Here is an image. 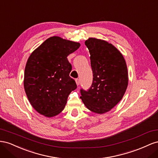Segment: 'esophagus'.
I'll return each instance as SVG.
<instances>
[{"mask_svg": "<svg viewBox=\"0 0 158 158\" xmlns=\"http://www.w3.org/2000/svg\"><path fill=\"white\" fill-rule=\"evenodd\" d=\"M75 82H76V84H77V85H79V83H80V81H79V79H75Z\"/></svg>", "mask_w": 158, "mask_h": 158, "instance_id": "obj_1", "label": "esophagus"}]
</instances>
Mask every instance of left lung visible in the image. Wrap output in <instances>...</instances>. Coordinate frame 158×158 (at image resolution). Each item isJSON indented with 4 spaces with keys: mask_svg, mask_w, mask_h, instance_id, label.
<instances>
[{
    "mask_svg": "<svg viewBox=\"0 0 158 158\" xmlns=\"http://www.w3.org/2000/svg\"><path fill=\"white\" fill-rule=\"evenodd\" d=\"M85 44L90 53L93 81L87 91L81 90L80 98L89 110L104 114L118 104L127 89V63L118 49L105 40L89 38Z\"/></svg>",
    "mask_w": 158,
    "mask_h": 158,
    "instance_id": "1",
    "label": "left lung"
}]
</instances>
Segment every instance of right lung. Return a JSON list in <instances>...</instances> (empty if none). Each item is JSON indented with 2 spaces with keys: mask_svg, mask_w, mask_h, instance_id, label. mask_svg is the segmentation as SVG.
<instances>
[{
  "mask_svg": "<svg viewBox=\"0 0 158 158\" xmlns=\"http://www.w3.org/2000/svg\"><path fill=\"white\" fill-rule=\"evenodd\" d=\"M81 44L59 36L48 38L30 54L24 71V87L31 105L51 118L64 109L67 98L77 88L69 77L72 67L67 57Z\"/></svg>",
  "mask_w": 158,
  "mask_h": 158,
  "instance_id": "obj_1",
  "label": "right lung"
}]
</instances>
